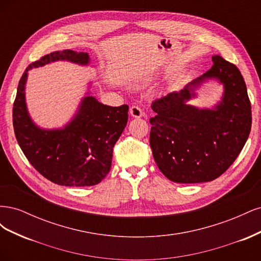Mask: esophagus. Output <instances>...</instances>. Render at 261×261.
<instances>
[{
	"instance_id": "1",
	"label": "esophagus",
	"mask_w": 261,
	"mask_h": 261,
	"mask_svg": "<svg viewBox=\"0 0 261 261\" xmlns=\"http://www.w3.org/2000/svg\"><path fill=\"white\" fill-rule=\"evenodd\" d=\"M129 113L133 117H146V114L143 112V110H141L138 106H133L129 109Z\"/></svg>"
}]
</instances>
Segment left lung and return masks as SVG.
I'll return each mask as SVG.
<instances>
[{
    "label": "left lung",
    "instance_id": "8db88e82",
    "mask_svg": "<svg viewBox=\"0 0 261 261\" xmlns=\"http://www.w3.org/2000/svg\"><path fill=\"white\" fill-rule=\"evenodd\" d=\"M213 65L179 92L152 102L150 147L158 168L175 183H203L218 178L239 156L251 128V106L240 69L220 55ZM225 86L223 101L213 110L186 105L204 80Z\"/></svg>",
    "mask_w": 261,
    "mask_h": 261
}]
</instances>
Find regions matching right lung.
<instances>
[{
  "mask_svg": "<svg viewBox=\"0 0 261 261\" xmlns=\"http://www.w3.org/2000/svg\"><path fill=\"white\" fill-rule=\"evenodd\" d=\"M59 60L87 65L89 55L73 50L55 51L31 63L20 78L14 101L15 136L30 164L52 183L70 187L97 185L111 169L113 147L127 124L128 106L109 107L87 96L64 128H39L26 107L28 70Z\"/></svg>",
  "mask_w": 261,
  "mask_h": 261,
  "instance_id": "add662e5",
  "label": "right lung"
}]
</instances>
